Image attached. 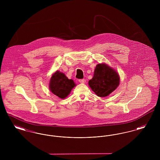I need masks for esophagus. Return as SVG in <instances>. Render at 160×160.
Instances as JSON below:
<instances>
[{"mask_svg":"<svg viewBox=\"0 0 160 160\" xmlns=\"http://www.w3.org/2000/svg\"><path fill=\"white\" fill-rule=\"evenodd\" d=\"M78 82H79L80 83H85L86 80H85V79H80V80H78Z\"/></svg>","mask_w":160,"mask_h":160,"instance_id":"34e87169","label":"esophagus"}]
</instances>
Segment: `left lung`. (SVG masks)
Masks as SVG:
<instances>
[{
    "mask_svg": "<svg viewBox=\"0 0 160 160\" xmlns=\"http://www.w3.org/2000/svg\"><path fill=\"white\" fill-rule=\"evenodd\" d=\"M120 77L118 72L105 63L97 65L93 76L88 82L89 87L99 97H106L118 87Z\"/></svg>",
    "mask_w": 160,
    "mask_h": 160,
    "instance_id": "1",
    "label": "left lung"
}]
</instances>
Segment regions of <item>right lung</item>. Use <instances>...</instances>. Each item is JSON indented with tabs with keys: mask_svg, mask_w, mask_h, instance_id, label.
Segmentation results:
<instances>
[{
	"mask_svg": "<svg viewBox=\"0 0 160 160\" xmlns=\"http://www.w3.org/2000/svg\"><path fill=\"white\" fill-rule=\"evenodd\" d=\"M76 86L72 79H68L64 73L56 71L50 78L49 89L59 98L65 99Z\"/></svg>",
	"mask_w": 160,
	"mask_h": 160,
	"instance_id": "add662e5",
	"label": "right lung"
}]
</instances>
